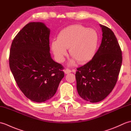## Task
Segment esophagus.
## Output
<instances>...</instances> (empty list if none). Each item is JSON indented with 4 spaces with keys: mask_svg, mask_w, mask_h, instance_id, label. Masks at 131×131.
Instances as JSON below:
<instances>
[{
    "mask_svg": "<svg viewBox=\"0 0 131 131\" xmlns=\"http://www.w3.org/2000/svg\"><path fill=\"white\" fill-rule=\"evenodd\" d=\"M72 71L70 70V69H66L65 70H64V72H65V74H69V73H71Z\"/></svg>",
    "mask_w": 131,
    "mask_h": 131,
    "instance_id": "esophagus-1",
    "label": "esophagus"
}]
</instances>
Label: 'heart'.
<instances>
[{
    "label": "heart",
    "instance_id": "obj_1",
    "mask_svg": "<svg viewBox=\"0 0 131 131\" xmlns=\"http://www.w3.org/2000/svg\"><path fill=\"white\" fill-rule=\"evenodd\" d=\"M99 39L98 33L94 29L74 25L60 32L57 40L52 41V49L58 62H63L69 48V54L73 57L71 64L75 60L79 63H84L94 56Z\"/></svg>",
    "mask_w": 131,
    "mask_h": 131
}]
</instances>
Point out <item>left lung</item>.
<instances>
[{"instance_id":"8db88e82","label":"left lung","mask_w":131,"mask_h":131,"mask_svg":"<svg viewBox=\"0 0 131 131\" xmlns=\"http://www.w3.org/2000/svg\"><path fill=\"white\" fill-rule=\"evenodd\" d=\"M102 41L92 59L75 73L77 88L79 96L85 101L98 102L105 99L117 82L122 63V55L114 33L100 25Z\"/></svg>"}]
</instances>
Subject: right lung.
Wrapping results in <instances>:
<instances>
[{
    "mask_svg": "<svg viewBox=\"0 0 131 131\" xmlns=\"http://www.w3.org/2000/svg\"><path fill=\"white\" fill-rule=\"evenodd\" d=\"M50 30L41 23H30L11 44L9 67L17 84L31 101L43 102L54 95L64 77L62 65L50 54Z\"/></svg>",
    "mask_w": 131,
    "mask_h": 131,
    "instance_id": "right-lung-1",
    "label": "right lung"
}]
</instances>
